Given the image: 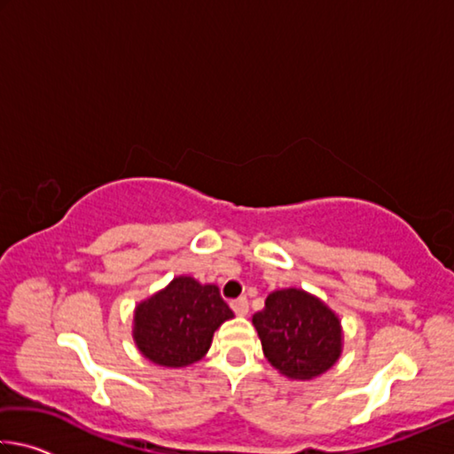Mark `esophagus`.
I'll return each mask as SVG.
<instances>
[{"mask_svg":"<svg viewBox=\"0 0 454 454\" xmlns=\"http://www.w3.org/2000/svg\"><path fill=\"white\" fill-rule=\"evenodd\" d=\"M230 306H232V310H234L236 314H240V317H246V314H248V309H250L248 298H246V296L236 298V301L230 302Z\"/></svg>","mask_w":454,"mask_h":454,"instance_id":"1","label":"esophagus"}]
</instances>
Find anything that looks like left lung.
I'll use <instances>...</instances> for the list:
<instances>
[{"label": "left lung", "mask_w": 454, "mask_h": 454, "mask_svg": "<svg viewBox=\"0 0 454 454\" xmlns=\"http://www.w3.org/2000/svg\"><path fill=\"white\" fill-rule=\"evenodd\" d=\"M264 355L290 379L326 372L340 356V322L318 298L302 290H276L254 314Z\"/></svg>", "instance_id": "obj_1"}]
</instances>
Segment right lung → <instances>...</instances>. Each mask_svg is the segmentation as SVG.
I'll return each instance as SVG.
<instances>
[{
  "label": "right lung",
  "instance_id": "obj_1",
  "mask_svg": "<svg viewBox=\"0 0 454 454\" xmlns=\"http://www.w3.org/2000/svg\"><path fill=\"white\" fill-rule=\"evenodd\" d=\"M232 317L216 286L180 276L137 306L134 338L152 363L188 366L208 352L214 330Z\"/></svg>",
  "mask_w": 454,
  "mask_h": 454
}]
</instances>
